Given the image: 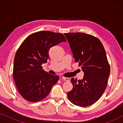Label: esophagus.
Returning a JSON list of instances; mask_svg holds the SVG:
<instances>
[{"mask_svg": "<svg viewBox=\"0 0 123 123\" xmlns=\"http://www.w3.org/2000/svg\"><path fill=\"white\" fill-rule=\"evenodd\" d=\"M62 79H63L64 80H65V81H69L70 80V79L69 78H67V77H62Z\"/></svg>", "mask_w": 123, "mask_h": 123, "instance_id": "1", "label": "esophagus"}]
</instances>
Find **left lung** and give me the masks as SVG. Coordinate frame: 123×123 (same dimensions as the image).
<instances>
[{
    "label": "left lung",
    "instance_id": "left-lung-1",
    "mask_svg": "<svg viewBox=\"0 0 123 123\" xmlns=\"http://www.w3.org/2000/svg\"><path fill=\"white\" fill-rule=\"evenodd\" d=\"M73 54L84 72L82 80L71 79L73 89L67 96L72 103L88 106L97 101L106 87L110 68L105 49L98 38L85 33H64Z\"/></svg>",
    "mask_w": 123,
    "mask_h": 123
}]
</instances>
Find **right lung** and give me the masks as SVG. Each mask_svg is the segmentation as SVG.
<instances>
[{"instance_id": "add662e5", "label": "right lung", "mask_w": 123, "mask_h": 123, "mask_svg": "<svg viewBox=\"0 0 123 123\" xmlns=\"http://www.w3.org/2000/svg\"><path fill=\"white\" fill-rule=\"evenodd\" d=\"M66 42L63 34L49 31L33 33L25 39L14 56L13 79L17 88L25 100L38 102L47 97L59 76L43 69L51 47Z\"/></svg>"}]
</instances>
